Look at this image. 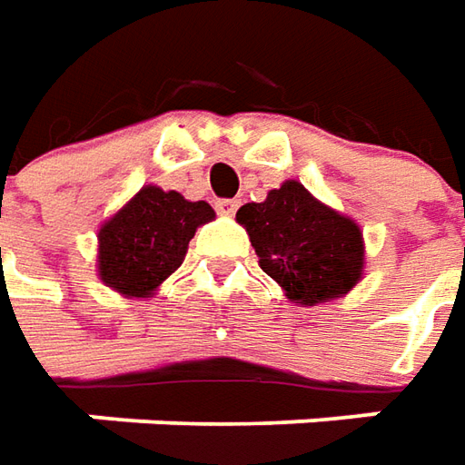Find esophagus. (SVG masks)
I'll list each match as a JSON object with an SVG mask.
<instances>
[{"label":"esophagus","mask_w":465,"mask_h":465,"mask_svg":"<svg viewBox=\"0 0 465 465\" xmlns=\"http://www.w3.org/2000/svg\"><path fill=\"white\" fill-rule=\"evenodd\" d=\"M236 208H239V201H236V198H233V201H216V211L221 216H233Z\"/></svg>","instance_id":"obj_1"}]
</instances>
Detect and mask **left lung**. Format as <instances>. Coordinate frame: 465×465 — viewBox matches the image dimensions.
<instances>
[{"instance_id": "obj_1", "label": "left lung", "mask_w": 465, "mask_h": 465, "mask_svg": "<svg viewBox=\"0 0 465 465\" xmlns=\"http://www.w3.org/2000/svg\"><path fill=\"white\" fill-rule=\"evenodd\" d=\"M260 267L296 306H319L347 296L365 272L361 226L331 205L285 180L262 203L236 211Z\"/></svg>"}]
</instances>
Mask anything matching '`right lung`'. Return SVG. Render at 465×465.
<instances>
[{
  "label": "right lung",
  "instance_id": "right-lung-1",
  "mask_svg": "<svg viewBox=\"0 0 465 465\" xmlns=\"http://www.w3.org/2000/svg\"><path fill=\"white\" fill-rule=\"evenodd\" d=\"M216 211L177 190L143 184L97 232V275L123 298H152L183 264L187 244Z\"/></svg>",
  "mask_w": 465,
  "mask_h": 465
}]
</instances>
